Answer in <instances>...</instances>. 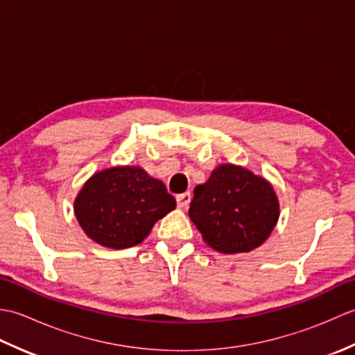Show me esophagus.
Here are the masks:
<instances>
[{
	"label": "esophagus",
	"instance_id": "1",
	"mask_svg": "<svg viewBox=\"0 0 355 355\" xmlns=\"http://www.w3.org/2000/svg\"><path fill=\"white\" fill-rule=\"evenodd\" d=\"M191 200H192V195L189 192H184L182 195H177V206L180 209H187L191 205Z\"/></svg>",
	"mask_w": 355,
	"mask_h": 355
}]
</instances>
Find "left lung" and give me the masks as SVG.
Returning <instances> with one entry per match:
<instances>
[{
	"instance_id": "obj_1",
	"label": "left lung",
	"mask_w": 355,
	"mask_h": 355,
	"mask_svg": "<svg viewBox=\"0 0 355 355\" xmlns=\"http://www.w3.org/2000/svg\"><path fill=\"white\" fill-rule=\"evenodd\" d=\"M281 207L267 178L244 166L223 163L193 191L189 218L214 250L236 254L262 245L276 227Z\"/></svg>"
}]
</instances>
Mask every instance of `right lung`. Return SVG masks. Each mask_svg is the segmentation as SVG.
I'll list each match as a JSON object with an SVG mask.
<instances>
[{"label": "right lung", "mask_w": 355, "mask_h": 355, "mask_svg": "<svg viewBox=\"0 0 355 355\" xmlns=\"http://www.w3.org/2000/svg\"><path fill=\"white\" fill-rule=\"evenodd\" d=\"M175 206L163 182L140 166H112L87 180L73 209L89 239L120 250L140 244Z\"/></svg>", "instance_id": "obj_1"}]
</instances>
